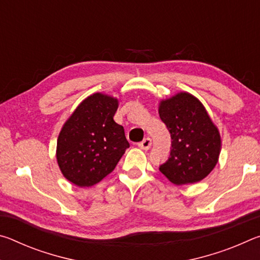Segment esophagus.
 I'll list each match as a JSON object with an SVG mask.
<instances>
[{
	"instance_id": "1",
	"label": "esophagus",
	"mask_w": 260,
	"mask_h": 260,
	"mask_svg": "<svg viewBox=\"0 0 260 260\" xmlns=\"http://www.w3.org/2000/svg\"><path fill=\"white\" fill-rule=\"evenodd\" d=\"M139 147L141 149H143V150H149V149H150V147H151V139H149V138L144 139L142 142L139 143Z\"/></svg>"
}]
</instances>
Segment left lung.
Returning a JSON list of instances; mask_svg holds the SVG:
<instances>
[{
    "label": "left lung",
    "instance_id": "1",
    "mask_svg": "<svg viewBox=\"0 0 260 260\" xmlns=\"http://www.w3.org/2000/svg\"><path fill=\"white\" fill-rule=\"evenodd\" d=\"M159 117L171 134V150L159 171L174 184L203 180L218 162L221 141L199 100L179 93L159 105Z\"/></svg>",
    "mask_w": 260,
    "mask_h": 260
}]
</instances>
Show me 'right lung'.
Returning <instances> with one entry per match:
<instances>
[{
	"label": "right lung",
	"instance_id": "right-lung-1",
	"mask_svg": "<svg viewBox=\"0 0 260 260\" xmlns=\"http://www.w3.org/2000/svg\"><path fill=\"white\" fill-rule=\"evenodd\" d=\"M118 100L96 93L72 113L57 140L61 173L79 187H90L110 174L129 143L124 127L113 120Z\"/></svg>",
	"mask_w": 260,
	"mask_h": 260
}]
</instances>
